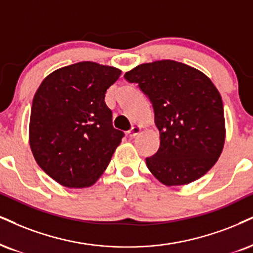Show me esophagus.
Masks as SVG:
<instances>
[{
	"instance_id": "34e87169",
	"label": "esophagus",
	"mask_w": 253,
	"mask_h": 253,
	"mask_svg": "<svg viewBox=\"0 0 253 253\" xmlns=\"http://www.w3.org/2000/svg\"><path fill=\"white\" fill-rule=\"evenodd\" d=\"M139 131H141V126H133L131 129H130L129 131H127V135H129L130 137H135V136L138 135Z\"/></svg>"
}]
</instances>
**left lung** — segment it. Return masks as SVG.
Returning a JSON list of instances; mask_svg holds the SVG:
<instances>
[{"label": "left lung", "mask_w": 253, "mask_h": 253, "mask_svg": "<svg viewBox=\"0 0 253 253\" xmlns=\"http://www.w3.org/2000/svg\"><path fill=\"white\" fill-rule=\"evenodd\" d=\"M124 79L150 99L161 145L146 167L164 185H184L204 176L222 154L225 121L219 92L209 77L180 62L141 64Z\"/></svg>", "instance_id": "1"}]
</instances>
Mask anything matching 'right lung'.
Wrapping results in <instances>:
<instances>
[{"instance_id": "obj_1", "label": "right lung", "mask_w": 253, "mask_h": 253, "mask_svg": "<svg viewBox=\"0 0 253 253\" xmlns=\"http://www.w3.org/2000/svg\"><path fill=\"white\" fill-rule=\"evenodd\" d=\"M122 71L80 62L45 77L34 96L29 141L41 169L67 188L92 185L124 132L112 126L105 92Z\"/></svg>"}]
</instances>
